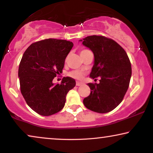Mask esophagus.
Here are the masks:
<instances>
[{
  "mask_svg": "<svg viewBox=\"0 0 153 153\" xmlns=\"http://www.w3.org/2000/svg\"><path fill=\"white\" fill-rule=\"evenodd\" d=\"M82 84H83V83L82 82H79V81H76V85L77 86H80Z\"/></svg>",
  "mask_w": 153,
  "mask_h": 153,
  "instance_id": "34e87169",
  "label": "esophagus"
}]
</instances>
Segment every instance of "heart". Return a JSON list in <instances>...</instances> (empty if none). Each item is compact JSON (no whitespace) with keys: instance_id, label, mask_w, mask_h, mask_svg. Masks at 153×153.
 <instances>
[{"instance_id":"1","label":"heart","mask_w":153,"mask_h":153,"mask_svg":"<svg viewBox=\"0 0 153 153\" xmlns=\"http://www.w3.org/2000/svg\"><path fill=\"white\" fill-rule=\"evenodd\" d=\"M85 51L86 50L82 51L81 52H83V51ZM69 76H70L71 77H72V78L76 79H81L83 78V76H84V72H81V71L74 70V71H72V72H69Z\"/></svg>"}]
</instances>
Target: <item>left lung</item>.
<instances>
[{"label":"left lung","instance_id":"1","mask_svg":"<svg viewBox=\"0 0 153 153\" xmlns=\"http://www.w3.org/2000/svg\"><path fill=\"white\" fill-rule=\"evenodd\" d=\"M79 41L94 55L90 77L100 78L99 84H88L91 94L83 102L94 112H110L120 104L129 86L131 65L128 55L117 43L102 36H90Z\"/></svg>","mask_w":153,"mask_h":153}]
</instances>
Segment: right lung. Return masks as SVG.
Returning a JSON list of instances; mask_svg holds the SVG:
<instances>
[{
  "label": "right lung",
  "mask_w": 153,
  "mask_h": 153,
  "mask_svg": "<svg viewBox=\"0 0 153 153\" xmlns=\"http://www.w3.org/2000/svg\"><path fill=\"white\" fill-rule=\"evenodd\" d=\"M72 42L48 39L29 45L22 57L18 77L20 90L27 105L42 116H50L64 108L66 96L76 85L71 77L61 84L53 79L62 74L65 58L72 50Z\"/></svg>",
  "instance_id": "obj_1"
}]
</instances>
